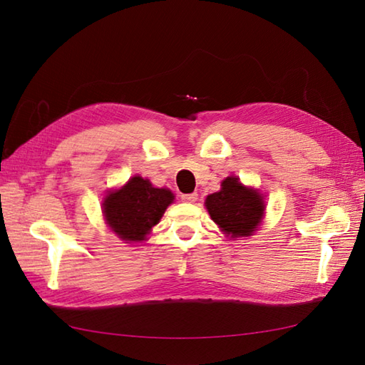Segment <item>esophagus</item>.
Wrapping results in <instances>:
<instances>
[{"label": "esophagus", "instance_id": "esophagus-1", "mask_svg": "<svg viewBox=\"0 0 365 365\" xmlns=\"http://www.w3.org/2000/svg\"><path fill=\"white\" fill-rule=\"evenodd\" d=\"M180 199L183 200V202H195V200L197 199V192H188V195H180Z\"/></svg>", "mask_w": 365, "mask_h": 365}]
</instances>
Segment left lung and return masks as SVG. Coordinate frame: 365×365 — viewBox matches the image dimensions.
I'll use <instances>...</instances> for the list:
<instances>
[{
    "label": "left lung",
    "instance_id": "1",
    "mask_svg": "<svg viewBox=\"0 0 365 365\" xmlns=\"http://www.w3.org/2000/svg\"><path fill=\"white\" fill-rule=\"evenodd\" d=\"M205 207L212 220L230 238L252 235L265 213L263 196L257 190L245 187L238 177L224 178L221 190L207 196Z\"/></svg>",
    "mask_w": 365,
    "mask_h": 365
}]
</instances>
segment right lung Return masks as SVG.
<instances>
[{
	"label": "right lung",
	"instance_id": "add662e5",
	"mask_svg": "<svg viewBox=\"0 0 365 365\" xmlns=\"http://www.w3.org/2000/svg\"><path fill=\"white\" fill-rule=\"evenodd\" d=\"M173 200L170 190L155 188L149 178L135 175L105 196L103 216L108 227L125 243L143 242Z\"/></svg>",
	"mask_w": 365,
	"mask_h": 365
}]
</instances>
